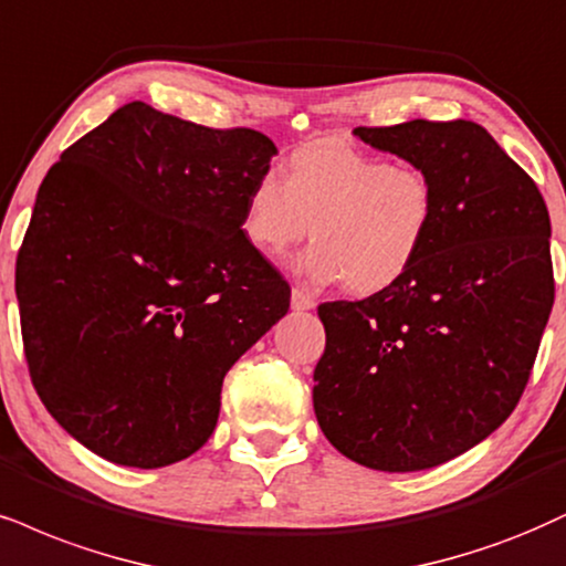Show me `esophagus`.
<instances>
[{"mask_svg": "<svg viewBox=\"0 0 566 566\" xmlns=\"http://www.w3.org/2000/svg\"><path fill=\"white\" fill-rule=\"evenodd\" d=\"M317 298L312 294L310 289H304V285H296L294 291H291V306H294L296 312H306V310H315Z\"/></svg>", "mask_w": 566, "mask_h": 566, "instance_id": "esophagus-1", "label": "esophagus"}]
</instances>
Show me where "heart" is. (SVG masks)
<instances>
[{"label":"heart","instance_id":"obj_1","mask_svg":"<svg viewBox=\"0 0 566 566\" xmlns=\"http://www.w3.org/2000/svg\"><path fill=\"white\" fill-rule=\"evenodd\" d=\"M432 220L436 191L422 170L352 146L312 144L289 157L285 180L277 172L256 178L241 233L262 254L281 256L312 228L315 243L296 260L298 275L378 294L417 262Z\"/></svg>","mask_w":566,"mask_h":566}]
</instances>
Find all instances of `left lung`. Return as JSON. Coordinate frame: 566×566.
<instances>
[{
  "label": "left lung",
  "instance_id": "8db88e82",
  "mask_svg": "<svg viewBox=\"0 0 566 566\" xmlns=\"http://www.w3.org/2000/svg\"><path fill=\"white\" fill-rule=\"evenodd\" d=\"M354 136L430 178L436 220L394 285L319 304L312 399L352 462L420 472L485 441L517 407L554 306L551 220L483 125L409 120Z\"/></svg>",
  "mask_w": 566,
  "mask_h": 566
}]
</instances>
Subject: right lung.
Segmentation results:
<instances>
[{"mask_svg": "<svg viewBox=\"0 0 566 566\" xmlns=\"http://www.w3.org/2000/svg\"><path fill=\"white\" fill-rule=\"evenodd\" d=\"M275 155L260 130L130 102L46 172L15 264L25 359L96 457L157 470L199 451L228 369L289 312V283L241 233Z\"/></svg>", "mask_w": 566, "mask_h": 566, "instance_id": "obj_1", "label": "right lung"}]
</instances>
